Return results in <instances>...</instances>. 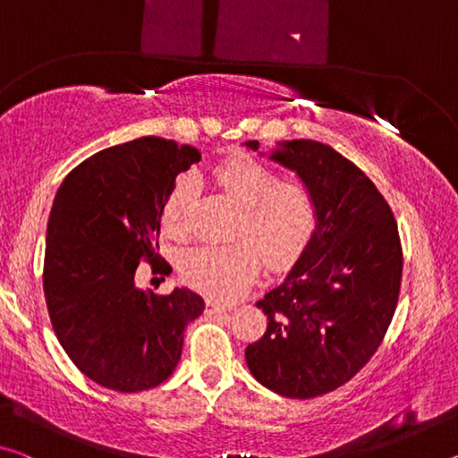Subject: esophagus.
Wrapping results in <instances>:
<instances>
[{"label": "esophagus", "mask_w": 458, "mask_h": 458, "mask_svg": "<svg viewBox=\"0 0 458 458\" xmlns=\"http://www.w3.org/2000/svg\"><path fill=\"white\" fill-rule=\"evenodd\" d=\"M206 311H208V313H214V315H220V313L230 311V307L216 303V301H208V303H206Z\"/></svg>", "instance_id": "34e87169"}]
</instances>
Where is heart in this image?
Wrapping results in <instances>:
<instances>
[{"label":"heart","instance_id":"b5f03b06","mask_svg":"<svg viewBox=\"0 0 458 458\" xmlns=\"http://www.w3.org/2000/svg\"><path fill=\"white\" fill-rule=\"evenodd\" d=\"M216 183L240 206L234 236L240 242L199 246L185 254L182 278L208 297L232 301L260 273L291 267L311 242L319 220L313 190L301 180H278L273 167L250 155H232L214 169ZM196 196L191 174L177 177L161 206V226L172 238L188 234L190 208Z\"/></svg>","mask_w":458,"mask_h":458}]
</instances>
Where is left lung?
Masks as SVG:
<instances>
[{"mask_svg": "<svg viewBox=\"0 0 458 458\" xmlns=\"http://www.w3.org/2000/svg\"><path fill=\"white\" fill-rule=\"evenodd\" d=\"M246 145L259 149V141ZM270 159L313 190L319 220L291 275L257 303L268 325L244 355L262 386L305 400L350 382L377 352L398 305L404 257L387 201L333 147L293 139Z\"/></svg>", "mask_w": 458, "mask_h": 458, "instance_id": "1", "label": "left lung"}]
</instances>
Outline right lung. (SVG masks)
I'll return each mask as SVG.
<instances>
[{"label":"right lung","mask_w":458,"mask_h":458,"mask_svg":"<svg viewBox=\"0 0 458 458\" xmlns=\"http://www.w3.org/2000/svg\"><path fill=\"white\" fill-rule=\"evenodd\" d=\"M199 157L196 147L141 137L82 161L54 198L42 275L48 315L74 366L108 390L165 382L185 327L204 311L190 289L153 294L135 284L141 262L172 270L157 254L161 206Z\"/></svg>","instance_id":"obj_1"}]
</instances>
